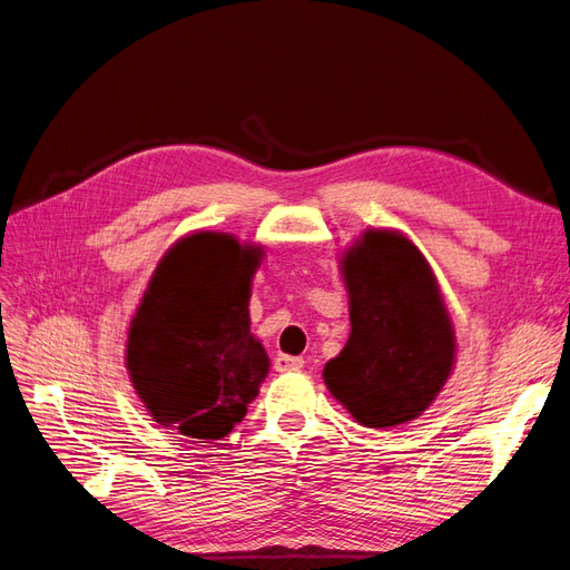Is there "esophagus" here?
<instances>
[{"instance_id": "esophagus-1", "label": "esophagus", "mask_w": 570, "mask_h": 570, "mask_svg": "<svg viewBox=\"0 0 570 570\" xmlns=\"http://www.w3.org/2000/svg\"><path fill=\"white\" fill-rule=\"evenodd\" d=\"M303 356H291V354H279L277 360H274V368H277L279 373H286V371H301L303 368Z\"/></svg>"}]
</instances>
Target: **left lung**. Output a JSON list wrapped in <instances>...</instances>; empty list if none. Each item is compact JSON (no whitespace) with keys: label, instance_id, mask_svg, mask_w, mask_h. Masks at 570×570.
I'll return each instance as SVG.
<instances>
[{"label":"left lung","instance_id":"obj_1","mask_svg":"<svg viewBox=\"0 0 570 570\" xmlns=\"http://www.w3.org/2000/svg\"><path fill=\"white\" fill-rule=\"evenodd\" d=\"M352 333L324 368L331 394L366 428L417 417L449 381L455 335L428 261L406 237L371 229L347 250Z\"/></svg>","mask_w":570,"mask_h":570}]
</instances>
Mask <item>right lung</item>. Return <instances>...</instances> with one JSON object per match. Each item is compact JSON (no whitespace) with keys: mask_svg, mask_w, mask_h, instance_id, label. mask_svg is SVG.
<instances>
[{"mask_svg":"<svg viewBox=\"0 0 570 570\" xmlns=\"http://www.w3.org/2000/svg\"><path fill=\"white\" fill-rule=\"evenodd\" d=\"M261 248L197 232L166 253L126 345L134 387L164 428L223 439L258 396L269 362L250 335V279Z\"/></svg>","mask_w":570,"mask_h":570,"instance_id":"right-lung-1","label":"right lung"}]
</instances>
